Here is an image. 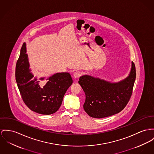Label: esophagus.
<instances>
[{"mask_svg": "<svg viewBox=\"0 0 154 154\" xmlns=\"http://www.w3.org/2000/svg\"><path fill=\"white\" fill-rule=\"evenodd\" d=\"M82 75V73L80 71H76L73 73L74 78H79Z\"/></svg>", "mask_w": 154, "mask_h": 154, "instance_id": "1", "label": "esophagus"}]
</instances>
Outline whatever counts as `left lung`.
<instances>
[{"mask_svg": "<svg viewBox=\"0 0 154 154\" xmlns=\"http://www.w3.org/2000/svg\"><path fill=\"white\" fill-rule=\"evenodd\" d=\"M136 77L135 66L131 62L128 76L118 82H109L85 75L78 81L85 93L83 109L89 116L101 119L120 112L132 94Z\"/></svg>", "mask_w": 154, "mask_h": 154, "instance_id": "8db88e82", "label": "left lung"}]
</instances>
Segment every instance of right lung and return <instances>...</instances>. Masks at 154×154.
I'll return each mask as SVG.
<instances>
[{"mask_svg":"<svg viewBox=\"0 0 154 154\" xmlns=\"http://www.w3.org/2000/svg\"><path fill=\"white\" fill-rule=\"evenodd\" d=\"M15 75L24 103L32 111L44 115L55 113L60 109L64 94L73 82L68 72H61L49 77L43 85L44 78L38 79L31 72L25 42L16 63Z\"/></svg>","mask_w":154,"mask_h":154,"instance_id":"obj_1","label":"right lung"}]
</instances>
